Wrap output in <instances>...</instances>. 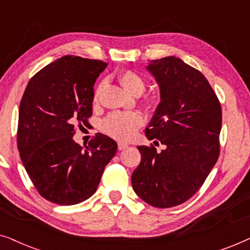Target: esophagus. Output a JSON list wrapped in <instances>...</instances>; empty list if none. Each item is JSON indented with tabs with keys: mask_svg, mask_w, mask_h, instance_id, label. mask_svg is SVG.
Instances as JSON below:
<instances>
[{
	"mask_svg": "<svg viewBox=\"0 0 250 250\" xmlns=\"http://www.w3.org/2000/svg\"><path fill=\"white\" fill-rule=\"evenodd\" d=\"M128 146V145L127 143H125V142H118V149L119 150H124V149H126Z\"/></svg>",
	"mask_w": 250,
	"mask_h": 250,
	"instance_id": "1",
	"label": "esophagus"
}]
</instances>
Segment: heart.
<instances>
[{
	"mask_svg": "<svg viewBox=\"0 0 250 250\" xmlns=\"http://www.w3.org/2000/svg\"><path fill=\"white\" fill-rule=\"evenodd\" d=\"M122 86L132 95H140L146 88V81L138 71L124 70L118 75ZM101 85L95 90V99L100 93ZM145 124V118L139 112H111L102 122V131L118 140H128L138 128Z\"/></svg>",
	"mask_w": 250,
	"mask_h": 250,
	"instance_id": "1",
	"label": "heart"
}]
</instances>
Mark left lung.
I'll use <instances>...</instances> for the list:
<instances>
[{
	"label": "left lung",
	"mask_w": 250,
	"mask_h": 250,
	"mask_svg": "<svg viewBox=\"0 0 250 250\" xmlns=\"http://www.w3.org/2000/svg\"><path fill=\"white\" fill-rule=\"evenodd\" d=\"M148 70L160 87V104L146 135L155 145L138 146L141 163L132 174L135 193L157 208L189 200L220 156L222 108L207 78L182 60L166 57Z\"/></svg>",
	"instance_id": "8db88e82"
}]
</instances>
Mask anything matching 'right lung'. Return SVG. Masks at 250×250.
Returning a JSON list of instances; mask_svg holds the SVG:
<instances>
[{"label":"right lung","instance_id":"right-lung-1","mask_svg":"<svg viewBox=\"0 0 250 250\" xmlns=\"http://www.w3.org/2000/svg\"><path fill=\"white\" fill-rule=\"evenodd\" d=\"M107 63L64 56L30 78L20 101L17 146L35 189L58 205L93 196L117 143L97 133L85 149L74 141L92 116L94 83Z\"/></svg>","mask_w":250,"mask_h":250}]
</instances>
